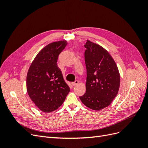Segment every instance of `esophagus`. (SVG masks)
<instances>
[{
  "label": "esophagus",
  "instance_id": "1",
  "mask_svg": "<svg viewBox=\"0 0 148 148\" xmlns=\"http://www.w3.org/2000/svg\"><path fill=\"white\" fill-rule=\"evenodd\" d=\"M78 83H79V82H78V80H75V81L74 82H73L72 83V85L73 86H75V85H77V84H78Z\"/></svg>",
  "mask_w": 148,
  "mask_h": 148
}]
</instances>
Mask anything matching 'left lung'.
<instances>
[{"instance_id":"8db88e82","label":"left lung","mask_w":148,"mask_h":148,"mask_svg":"<svg viewBox=\"0 0 148 148\" xmlns=\"http://www.w3.org/2000/svg\"><path fill=\"white\" fill-rule=\"evenodd\" d=\"M84 47L86 92L79 99L89 109L99 110L109 106L117 95L119 71L112 57L104 47L89 40Z\"/></svg>"}]
</instances>
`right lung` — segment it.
<instances>
[{"label": "right lung", "instance_id": "1", "mask_svg": "<svg viewBox=\"0 0 148 148\" xmlns=\"http://www.w3.org/2000/svg\"><path fill=\"white\" fill-rule=\"evenodd\" d=\"M67 41L49 44L39 52L26 76V90L30 99L44 112H51L63 104L70 92L57 62Z\"/></svg>", "mask_w": 148, "mask_h": 148}]
</instances>
